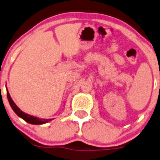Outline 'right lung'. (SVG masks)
<instances>
[{"label":"right lung","instance_id":"obj_1","mask_svg":"<svg viewBox=\"0 0 160 160\" xmlns=\"http://www.w3.org/2000/svg\"><path fill=\"white\" fill-rule=\"evenodd\" d=\"M7 97H8V100L9 102V104H10L11 107H12V108L13 109V111L16 113V115L18 116V117L23 119L25 121L27 122V123H31V124L41 125V124H44V123H48V122L52 121V119H40V118L38 117H36V116H30V115L25 113L24 112L22 111V110L20 109L16 105H15V103L13 102V100H12V98H11L10 94H9V92L8 91V89H7Z\"/></svg>","mask_w":160,"mask_h":160}]
</instances>
